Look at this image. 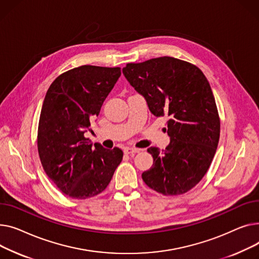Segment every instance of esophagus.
I'll list each match as a JSON object with an SVG mask.
<instances>
[{"instance_id": "34e87169", "label": "esophagus", "mask_w": 259, "mask_h": 259, "mask_svg": "<svg viewBox=\"0 0 259 259\" xmlns=\"http://www.w3.org/2000/svg\"><path fill=\"white\" fill-rule=\"evenodd\" d=\"M140 149L139 148H133V147H124V154L126 155H134L139 153Z\"/></svg>"}]
</instances>
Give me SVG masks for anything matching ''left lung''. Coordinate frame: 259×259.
Instances as JSON below:
<instances>
[{"label": "left lung", "instance_id": "obj_1", "mask_svg": "<svg viewBox=\"0 0 259 259\" xmlns=\"http://www.w3.org/2000/svg\"><path fill=\"white\" fill-rule=\"evenodd\" d=\"M122 72L151 114L167 116L165 150L149 147L154 158L142 174L145 184L164 195L183 194L206 175L218 148L221 122L209 81L196 66L175 57L127 64Z\"/></svg>", "mask_w": 259, "mask_h": 259}]
</instances>
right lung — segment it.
I'll list each match as a JSON object with an SVG mask.
<instances>
[{
	"instance_id": "1",
	"label": "right lung",
	"mask_w": 259,
	"mask_h": 259,
	"mask_svg": "<svg viewBox=\"0 0 259 259\" xmlns=\"http://www.w3.org/2000/svg\"><path fill=\"white\" fill-rule=\"evenodd\" d=\"M121 75L119 67L81 66L63 74L45 96L37 149L45 172L72 199L102 192L122 161L118 147L106 149L84 137Z\"/></svg>"
}]
</instances>
